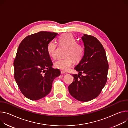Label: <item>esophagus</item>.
<instances>
[{
  "label": "esophagus",
  "instance_id": "esophagus-1",
  "mask_svg": "<svg viewBox=\"0 0 128 128\" xmlns=\"http://www.w3.org/2000/svg\"><path fill=\"white\" fill-rule=\"evenodd\" d=\"M61 74H66L67 73H66V72H63V71H61Z\"/></svg>",
  "mask_w": 128,
  "mask_h": 128
}]
</instances>
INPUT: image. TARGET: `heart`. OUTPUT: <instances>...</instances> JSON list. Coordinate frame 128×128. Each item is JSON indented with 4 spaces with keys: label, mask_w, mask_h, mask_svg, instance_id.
<instances>
[{
    "label": "heart",
    "mask_w": 128,
    "mask_h": 128,
    "mask_svg": "<svg viewBox=\"0 0 128 128\" xmlns=\"http://www.w3.org/2000/svg\"><path fill=\"white\" fill-rule=\"evenodd\" d=\"M59 41L62 46H65L68 48L64 59H61L57 61L54 66L56 68L63 71H68L74 64V60L78 62L81 60L84 56L85 49L82 44L76 43V40L72 33L64 34L59 37ZM58 45L54 42H50L48 45L47 50L48 54L56 59ZM73 58L72 59V58Z\"/></svg>",
    "instance_id": "obj_1"
}]
</instances>
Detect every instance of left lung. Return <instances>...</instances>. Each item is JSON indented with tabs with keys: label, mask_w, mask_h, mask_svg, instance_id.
Segmentation results:
<instances>
[{
	"label": "left lung",
	"mask_w": 128,
	"mask_h": 128,
	"mask_svg": "<svg viewBox=\"0 0 128 128\" xmlns=\"http://www.w3.org/2000/svg\"><path fill=\"white\" fill-rule=\"evenodd\" d=\"M82 39L85 46L84 54L75 67L79 73L72 74L74 80L69 86L68 90L76 100L87 102L97 98L105 86L109 65L105 50L96 37L84 34Z\"/></svg>",
	"instance_id": "1"
}]
</instances>
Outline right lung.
Masks as SVG:
<instances>
[{
    "label": "right lung",
    "instance_id": "1",
    "mask_svg": "<svg viewBox=\"0 0 128 128\" xmlns=\"http://www.w3.org/2000/svg\"><path fill=\"white\" fill-rule=\"evenodd\" d=\"M58 34L40 32L27 36L20 44L15 59L14 77L22 94L37 100L51 91L54 79L60 76L54 69L48 45Z\"/></svg>",
    "mask_w": 128,
    "mask_h": 128
}]
</instances>
